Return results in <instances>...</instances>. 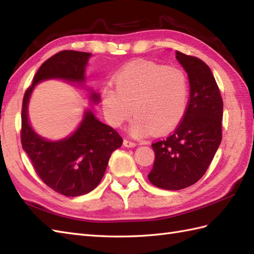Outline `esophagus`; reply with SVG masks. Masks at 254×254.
Masks as SVG:
<instances>
[{
    "label": "esophagus",
    "mask_w": 254,
    "mask_h": 254,
    "mask_svg": "<svg viewBox=\"0 0 254 254\" xmlns=\"http://www.w3.org/2000/svg\"><path fill=\"white\" fill-rule=\"evenodd\" d=\"M124 146L126 147H135L136 146V143H134L132 141H128V139H124Z\"/></svg>",
    "instance_id": "34e87169"
}]
</instances>
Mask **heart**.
I'll use <instances>...</instances> for the list:
<instances>
[{
    "label": "heart",
    "instance_id": "1",
    "mask_svg": "<svg viewBox=\"0 0 254 254\" xmlns=\"http://www.w3.org/2000/svg\"><path fill=\"white\" fill-rule=\"evenodd\" d=\"M116 88L102 90V109L108 122L119 127L135 115L130 132L142 137L153 131L165 134L181 122L189 100L187 75L176 67L137 61L113 77Z\"/></svg>",
    "mask_w": 254,
    "mask_h": 254
}]
</instances>
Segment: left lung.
Listing matches in <instances>:
<instances>
[{
  "label": "left lung",
  "mask_w": 254,
  "mask_h": 254,
  "mask_svg": "<svg viewBox=\"0 0 254 254\" xmlns=\"http://www.w3.org/2000/svg\"><path fill=\"white\" fill-rule=\"evenodd\" d=\"M188 74L190 99L176 131L152 144L155 152L148 179L154 186L177 191L197 182L206 172L222 142L223 99L210 68L202 60L176 51Z\"/></svg>",
  "instance_id": "8db88e82"
}]
</instances>
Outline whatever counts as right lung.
I'll list each match as a JSON object with an SVG mask.
<instances>
[{"label":"right lung","instance_id":"right-lung-1","mask_svg":"<svg viewBox=\"0 0 254 254\" xmlns=\"http://www.w3.org/2000/svg\"><path fill=\"white\" fill-rule=\"evenodd\" d=\"M91 53L65 50L57 53L38 69L26 90L21 109V145L32 166L48 187L65 196H79L93 191L104 177L113 150L121 147L122 137L102 123L89 108L68 136L50 141L31 127L28 105L36 86L49 79H61L86 88L85 71ZM91 104H98V93L87 87Z\"/></svg>","mask_w":254,"mask_h":254}]
</instances>
